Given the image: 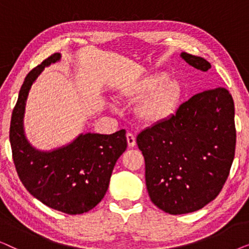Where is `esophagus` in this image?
<instances>
[{
	"mask_svg": "<svg viewBox=\"0 0 249 249\" xmlns=\"http://www.w3.org/2000/svg\"><path fill=\"white\" fill-rule=\"evenodd\" d=\"M127 142H128L129 147H134V146L136 145L135 135L131 134V132H128V134H127Z\"/></svg>",
	"mask_w": 249,
	"mask_h": 249,
	"instance_id": "34e87169",
	"label": "esophagus"
}]
</instances>
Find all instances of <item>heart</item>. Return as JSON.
<instances>
[{
  "instance_id": "b5f03b06",
  "label": "heart",
  "mask_w": 249,
  "mask_h": 249,
  "mask_svg": "<svg viewBox=\"0 0 249 249\" xmlns=\"http://www.w3.org/2000/svg\"><path fill=\"white\" fill-rule=\"evenodd\" d=\"M137 107V115L145 124H154L166 120L175 112L180 98V86L176 80L164 79L163 74H152L124 91L128 100L136 101L142 96Z\"/></svg>"
}]
</instances>
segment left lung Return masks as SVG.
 Here are the masks:
<instances>
[{"instance_id": "left-lung-1", "label": "left lung", "mask_w": 249, "mask_h": 249, "mask_svg": "<svg viewBox=\"0 0 249 249\" xmlns=\"http://www.w3.org/2000/svg\"><path fill=\"white\" fill-rule=\"evenodd\" d=\"M181 57L207 71L210 62L186 52ZM145 159L149 198L165 213L200 210L219 195L236 149L234 104L229 90L215 87L195 94L176 114L141 131L136 138Z\"/></svg>"}]
</instances>
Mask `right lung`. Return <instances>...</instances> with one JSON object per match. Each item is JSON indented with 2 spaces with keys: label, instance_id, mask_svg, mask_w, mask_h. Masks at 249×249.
<instances>
[{
  "label": "right lung",
  "instance_id": "right-lung-1",
  "mask_svg": "<svg viewBox=\"0 0 249 249\" xmlns=\"http://www.w3.org/2000/svg\"><path fill=\"white\" fill-rule=\"evenodd\" d=\"M60 57V53L52 54L27 74L12 112L10 144L25 188L46 206L73 215L88 212L103 199L115 163L127 148V138L121 129L112 135H80L52 152H39L29 145L22 125L27 96L44 68Z\"/></svg>",
  "mask_w": 249,
  "mask_h": 249
}]
</instances>
